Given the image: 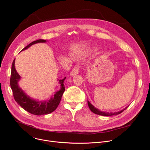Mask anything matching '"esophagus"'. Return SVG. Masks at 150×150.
Segmentation results:
<instances>
[{"mask_svg":"<svg viewBox=\"0 0 150 150\" xmlns=\"http://www.w3.org/2000/svg\"><path fill=\"white\" fill-rule=\"evenodd\" d=\"M80 70V68L79 67H78V66H76L74 67V69H72V72H70V75L71 76H74V75H76L78 74V72H79Z\"/></svg>","mask_w":150,"mask_h":150,"instance_id":"esophagus-1","label":"esophagus"}]
</instances>
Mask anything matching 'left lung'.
Segmentation results:
<instances>
[{
	"label": "left lung",
	"mask_w": 150,
	"mask_h": 150,
	"mask_svg": "<svg viewBox=\"0 0 150 150\" xmlns=\"http://www.w3.org/2000/svg\"><path fill=\"white\" fill-rule=\"evenodd\" d=\"M88 106L89 108V109H91V111L93 112L94 114H97V115H103V116H111V115H118L120 114V113H122L124 110H125L128 107L125 108V109H123V110L120 111H118V112H104V111H100L99 109H98L97 108L94 107L89 101H88Z\"/></svg>",
	"instance_id": "obj_1"
}]
</instances>
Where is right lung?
Wrapping results in <instances>:
<instances>
[{"mask_svg":"<svg viewBox=\"0 0 150 150\" xmlns=\"http://www.w3.org/2000/svg\"><path fill=\"white\" fill-rule=\"evenodd\" d=\"M45 42L46 40H44V39H38V40L31 42L21 51L27 49L30 46L35 44ZM14 62L15 59L13 62L11 67L10 86L15 101L23 109H25V111L31 113V114L41 115L49 114L53 112L58 106L62 94L65 91V88L63 83H64L66 77H64L62 80H59V83L61 84V89L59 91L55 92L53 96H52L50 100L40 101H37L30 98L19 86L18 83L21 80V77L15 69Z\"/></svg>","mask_w":150,"mask_h":150,"instance_id":"1","label":"right lung"}]
</instances>
